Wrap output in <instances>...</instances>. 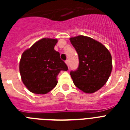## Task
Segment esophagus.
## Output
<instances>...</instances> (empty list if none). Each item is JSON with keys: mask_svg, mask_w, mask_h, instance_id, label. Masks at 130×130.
I'll return each instance as SVG.
<instances>
[{"mask_svg": "<svg viewBox=\"0 0 130 130\" xmlns=\"http://www.w3.org/2000/svg\"><path fill=\"white\" fill-rule=\"evenodd\" d=\"M65 63H66V65H67V67H69V62L68 60H67V61H65Z\"/></svg>", "mask_w": 130, "mask_h": 130, "instance_id": "34e87169", "label": "esophagus"}]
</instances>
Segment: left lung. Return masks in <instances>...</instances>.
<instances>
[{"label":"left lung","mask_w":130,"mask_h":130,"mask_svg":"<svg viewBox=\"0 0 130 130\" xmlns=\"http://www.w3.org/2000/svg\"><path fill=\"white\" fill-rule=\"evenodd\" d=\"M79 57V67L70 72L73 84L84 92L101 89L112 71V57L109 50L92 38L77 36L69 38Z\"/></svg>","instance_id":"left-lung-1"}]
</instances>
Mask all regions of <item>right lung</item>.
Masks as SVG:
<instances>
[{
	"label": "right lung",
	"instance_id": "add662e5",
	"mask_svg": "<svg viewBox=\"0 0 130 130\" xmlns=\"http://www.w3.org/2000/svg\"><path fill=\"white\" fill-rule=\"evenodd\" d=\"M57 39L44 38L25 50L19 62V71L23 84L31 92L45 94L57 84L61 71L68 68L55 50Z\"/></svg>",
	"mask_w": 130,
	"mask_h": 130
}]
</instances>
